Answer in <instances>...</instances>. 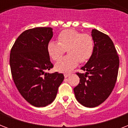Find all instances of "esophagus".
<instances>
[{
  "label": "esophagus",
  "instance_id": "1",
  "mask_svg": "<svg viewBox=\"0 0 128 128\" xmlns=\"http://www.w3.org/2000/svg\"><path fill=\"white\" fill-rule=\"evenodd\" d=\"M64 77H65V78H67V77H68V76H70V74H64Z\"/></svg>",
  "mask_w": 128,
  "mask_h": 128
}]
</instances>
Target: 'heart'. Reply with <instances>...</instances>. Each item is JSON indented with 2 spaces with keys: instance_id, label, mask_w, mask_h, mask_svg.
<instances>
[{
  "instance_id": "obj_1",
  "label": "heart",
  "mask_w": 128,
  "mask_h": 128,
  "mask_svg": "<svg viewBox=\"0 0 128 128\" xmlns=\"http://www.w3.org/2000/svg\"><path fill=\"white\" fill-rule=\"evenodd\" d=\"M58 42H49L47 45L48 55L54 61L60 60L65 50L69 55L55 64V69L60 72H69L91 58L94 50V41L88 34H82L74 29L62 30L57 36Z\"/></svg>"
}]
</instances>
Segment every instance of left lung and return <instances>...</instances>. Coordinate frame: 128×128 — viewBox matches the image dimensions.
<instances>
[{
	"label": "left lung",
	"mask_w": 128,
	"mask_h": 128,
	"mask_svg": "<svg viewBox=\"0 0 128 128\" xmlns=\"http://www.w3.org/2000/svg\"><path fill=\"white\" fill-rule=\"evenodd\" d=\"M92 36L93 54L81 68L85 74L76 73L80 83L74 88L76 100L88 108L96 107L109 97L117 80L120 64L114 44L108 35L93 29Z\"/></svg>",
	"instance_id": "1"
}]
</instances>
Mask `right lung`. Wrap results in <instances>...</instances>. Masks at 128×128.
Wrapping results in <instances>:
<instances>
[{
    "label": "right lung",
    "mask_w": 128,
    "mask_h": 128,
    "mask_svg": "<svg viewBox=\"0 0 128 128\" xmlns=\"http://www.w3.org/2000/svg\"><path fill=\"white\" fill-rule=\"evenodd\" d=\"M53 36L50 27H37L23 32L10 54L13 80L22 96L35 107H45L56 98L64 80L62 74L47 71L53 68L47 45Z\"/></svg>",
    "instance_id": "add662e5"
}]
</instances>
